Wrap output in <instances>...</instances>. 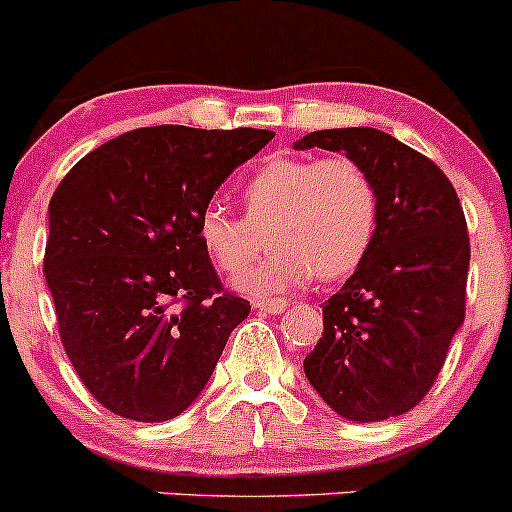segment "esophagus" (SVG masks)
I'll return each mask as SVG.
<instances>
[{"label":"esophagus","mask_w":512,"mask_h":512,"mask_svg":"<svg viewBox=\"0 0 512 512\" xmlns=\"http://www.w3.org/2000/svg\"><path fill=\"white\" fill-rule=\"evenodd\" d=\"M252 305H255V310L272 312V315H275V312L285 310V307L290 305V302H287V300H255V302H252Z\"/></svg>","instance_id":"obj_1"}]
</instances>
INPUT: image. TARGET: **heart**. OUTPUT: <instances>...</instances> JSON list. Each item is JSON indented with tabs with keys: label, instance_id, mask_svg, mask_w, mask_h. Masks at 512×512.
Listing matches in <instances>:
<instances>
[{
	"label": "heart",
	"instance_id": "obj_1",
	"mask_svg": "<svg viewBox=\"0 0 512 512\" xmlns=\"http://www.w3.org/2000/svg\"><path fill=\"white\" fill-rule=\"evenodd\" d=\"M245 217L207 205L197 217V240L217 270H241L259 246L257 229L270 226L271 255L235 277L252 297H275L302 287L317 272L340 280L370 252L380 220L372 177L350 157H275L242 190Z\"/></svg>",
	"mask_w": 512,
	"mask_h": 512
}]
</instances>
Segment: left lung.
<instances>
[{"label":"left lung","mask_w":512,"mask_h":512,"mask_svg":"<svg viewBox=\"0 0 512 512\" xmlns=\"http://www.w3.org/2000/svg\"><path fill=\"white\" fill-rule=\"evenodd\" d=\"M292 147L342 152L380 197L370 252L322 305L307 380L355 423L408 413L433 388L465 317L470 240L455 187L433 160L372 127L310 132Z\"/></svg>","instance_id":"left-lung-1"}]
</instances>
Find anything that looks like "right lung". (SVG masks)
<instances>
[{"label": "right lung", "instance_id": "1", "mask_svg": "<svg viewBox=\"0 0 512 512\" xmlns=\"http://www.w3.org/2000/svg\"><path fill=\"white\" fill-rule=\"evenodd\" d=\"M270 130L160 124L89 152L49 200L44 275L84 388L137 423L185 413L250 302L225 295L197 217Z\"/></svg>", "mask_w": 512, "mask_h": 512}]
</instances>
